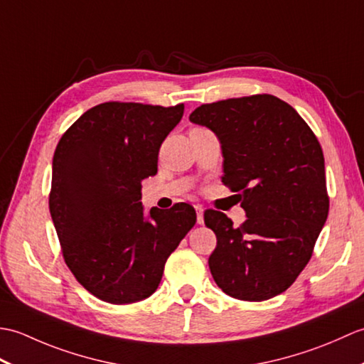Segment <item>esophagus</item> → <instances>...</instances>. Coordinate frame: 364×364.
Segmentation results:
<instances>
[{
	"mask_svg": "<svg viewBox=\"0 0 364 364\" xmlns=\"http://www.w3.org/2000/svg\"><path fill=\"white\" fill-rule=\"evenodd\" d=\"M196 211H197V223H200V225H203V208L197 205L196 206Z\"/></svg>",
	"mask_w": 364,
	"mask_h": 364,
	"instance_id": "obj_1",
	"label": "esophagus"
}]
</instances>
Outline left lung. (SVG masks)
Masks as SVG:
<instances>
[{"instance_id":"obj_1","label":"left lung","mask_w":364,"mask_h":364,"mask_svg":"<svg viewBox=\"0 0 364 364\" xmlns=\"http://www.w3.org/2000/svg\"><path fill=\"white\" fill-rule=\"evenodd\" d=\"M189 120L218 136L222 183L241 192L245 211L241 227L220 211L205 213L218 237L208 259L214 282L239 300L272 299L308 264L327 220L321 144L292 106L267 94L202 105Z\"/></svg>"}]
</instances>
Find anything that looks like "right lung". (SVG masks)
I'll use <instances>...</instances> for the list:
<instances>
[{
	"label": "right lung",
	"instance_id": "add662e5",
	"mask_svg": "<svg viewBox=\"0 0 364 364\" xmlns=\"http://www.w3.org/2000/svg\"><path fill=\"white\" fill-rule=\"evenodd\" d=\"M183 112V103H102L65 131L54 151L50 213L64 259L107 304L150 297L170 253L196 225L188 203L145 214L141 202V181L156 175L159 146Z\"/></svg>",
	"mask_w": 364,
	"mask_h": 364
}]
</instances>
